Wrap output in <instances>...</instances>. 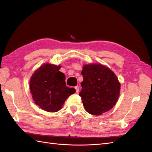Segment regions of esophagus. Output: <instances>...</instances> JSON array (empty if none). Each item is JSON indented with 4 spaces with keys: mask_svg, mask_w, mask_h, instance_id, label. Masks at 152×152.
I'll return each mask as SVG.
<instances>
[{
    "mask_svg": "<svg viewBox=\"0 0 152 152\" xmlns=\"http://www.w3.org/2000/svg\"><path fill=\"white\" fill-rule=\"evenodd\" d=\"M74 88H75V89H76V93H78L79 92V91H80V86H77L76 87H74Z\"/></svg>",
    "mask_w": 152,
    "mask_h": 152,
    "instance_id": "esophagus-1",
    "label": "esophagus"
}]
</instances>
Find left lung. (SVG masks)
<instances>
[{
  "label": "left lung",
  "mask_w": 152,
  "mask_h": 152,
  "mask_svg": "<svg viewBox=\"0 0 152 152\" xmlns=\"http://www.w3.org/2000/svg\"><path fill=\"white\" fill-rule=\"evenodd\" d=\"M83 80L79 95L86 110L99 115L113 108L119 95L120 83L108 67L102 64H86L82 71Z\"/></svg>",
  "instance_id": "1"
}]
</instances>
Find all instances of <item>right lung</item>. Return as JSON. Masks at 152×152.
<instances>
[{"mask_svg":"<svg viewBox=\"0 0 152 152\" xmlns=\"http://www.w3.org/2000/svg\"><path fill=\"white\" fill-rule=\"evenodd\" d=\"M60 68L44 64L31 78L30 89L34 102L47 112L59 110L66 99L76 92L75 89L66 86L65 75L60 72Z\"/></svg>","mask_w":152,"mask_h":152,"instance_id":"add662e5","label":"right lung"}]
</instances>
